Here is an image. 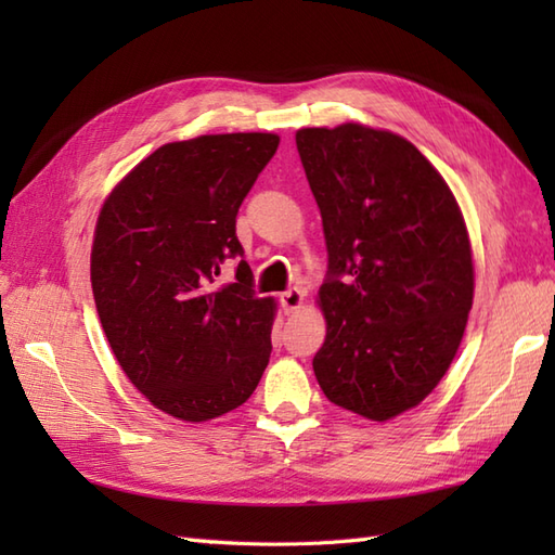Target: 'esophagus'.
Instances as JSON below:
<instances>
[{
    "label": "esophagus",
    "instance_id": "obj_1",
    "mask_svg": "<svg viewBox=\"0 0 555 555\" xmlns=\"http://www.w3.org/2000/svg\"><path fill=\"white\" fill-rule=\"evenodd\" d=\"M279 300H281V305H284V310H286V312H293V310H298L300 305H302V300H305V293H302L298 286H291L288 291L281 293Z\"/></svg>",
    "mask_w": 555,
    "mask_h": 555
}]
</instances>
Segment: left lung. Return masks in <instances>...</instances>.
I'll use <instances>...</instances> for the list:
<instances>
[{"mask_svg": "<svg viewBox=\"0 0 555 555\" xmlns=\"http://www.w3.org/2000/svg\"><path fill=\"white\" fill-rule=\"evenodd\" d=\"M328 253L314 376L334 405L384 422L441 382L473 310L463 215L422 152L360 124L300 128Z\"/></svg>", "mask_w": 555, "mask_h": 555, "instance_id": "1", "label": "left lung"}]
</instances>
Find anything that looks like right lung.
Instances as JSON below:
<instances>
[{"mask_svg":"<svg viewBox=\"0 0 555 555\" xmlns=\"http://www.w3.org/2000/svg\"><path fill=\"white\" fill-rule=\"evenodd\" d=\"M274 133L199 135L152 152L104 199L90 281L109 346L152 405L207 422L253 396L276 305L257 298L235 217L274 157Z\"/></svg>","mask_w":555,"mask_h":555,"instance_id":"1","label":"right lung"}]
</instances>
